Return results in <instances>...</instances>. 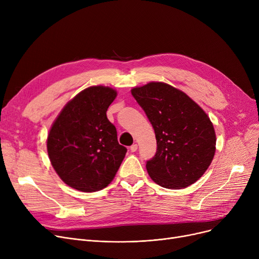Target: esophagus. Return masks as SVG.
<instances>
[{
    "mask_svg": "<svg viewBox=\"0 0 259 259\" xmlns=\"http://www.w3.org/2000/svg\"><path fill=\"white\" fill-rule=\"evenodd\" d=\"M130 150L132 151V152H135L138 150V145L137 144H133L132 146H130Z\"/></svg>",
    "mask_w": 259,
    "mask_h": 259,
    "instance_id": "obj_1",
    "label": "esophagus"
}]
</instances>
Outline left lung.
<instances>
[{
  "instance_id": "left-lung-1",
  "label": "left lung",
  "mask_w": 259,
  "mask_h": 259,
  "mask_svg": "<svg viewBox=\"0 0 259 259\" xmlns=\"http://www.w3.org/2000/svg\"><path fill=\"white\" fill-rule=\"evenodd\" d=\"M131 93L155 132L156 153L146 162L152 181L167 189L194 184L215 153L209 116L186 93L160 81L133 88Z\"/></svg>"
}]
</instances>
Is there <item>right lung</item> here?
Returning <instances> with one entry per match:
<instances>
[{
	"mask_svg": "<svg viewBox=\"0 0 259 259\" xmlns=\"http://www.w3.org/2000/svg\"><path fill=\"white\" fill-rule=\"evenodd\" d=\"M116 91L89 87L68 103L54 120L47 139L48 155L62 181L83 192H94L112 182L127 148L117 142L107 109Z\"/></svg>",
	"mask_w": 259,
	"mask_h": 259,
	"instance_id": "1",
	"label": "right lung"
}]
</instances>
